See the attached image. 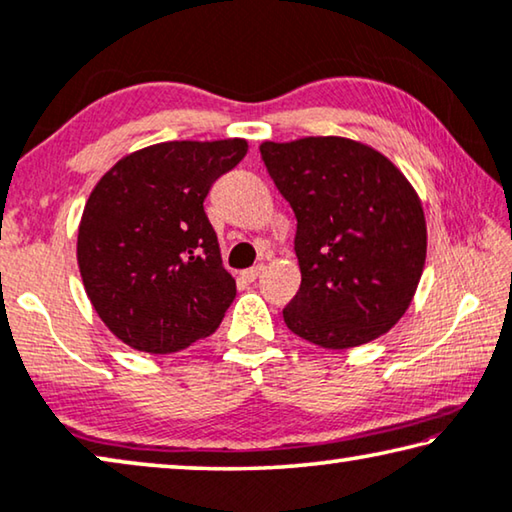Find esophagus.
Instances as JSON below:
<instances>
[{
  "label": "esophagus",
  "instance_id": "34e87169",
  "mask_svg": "<svg viewBox=\"0 0 512 512\" xmlns=\"http://www.w3.org/2000/svg\"><path fill=\"white\" fill-rule=\"evenodd\" d=\"M262 273H264V266H262V264H257V266H253V269H246V271H243L241 276L246 278L248 282H255L259 276H262Z\"/></svg>",
  "mask_w": 512,
  "mask_h": 512
}]
</instances>
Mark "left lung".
Listing matches in <instances>:
<instances>
[{
  "label": "left lung",
  "instance_id": "1",
  "mask_svg": "<svg viewBox=\"0 0 512 512\" xmlns=\"http://www.w3.org/2000/svg\"><path fill=\"white\" fill-rule=\"evenodd\" d=\"M296 216L301 287L287 329L324 349L377 340L400 322L423 276L427 227L409 179L370 144L338 135L262 142Z\"/></svg>",
  "mask_w": 512,
  "mask_h": 512
}]
</instances>
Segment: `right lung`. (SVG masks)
I'll return each mask as SVG.
<instances>
[{
    "label": "right lung",
    "instance_id": "1",
    "mask_svg": "<svg viewBox=\"0 0 512 512\" xmlns=\"http://www.w3.org/2000/svg\"><path fill=\"white\" fill-rule=\"evenodd\" d=\"M248 154L243 137L174 140L117 160L78 227L82 285L124 345L174 354L207 338L236 296L204 197Z\"/></svg>",
    "mask_w": 512,
    "mask_h": 512
}]
</instances>
